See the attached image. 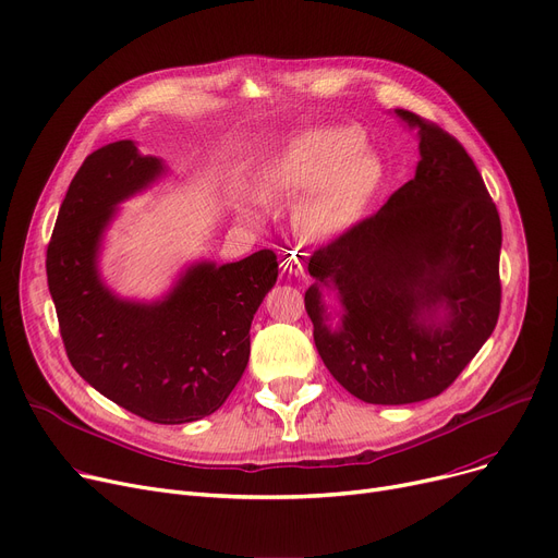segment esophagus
Returning <instances> with one entry per match:
<instances>
[{
	"label": "esophagus",
	"mask_w": 558,
	"mask_h": 558,
	"mask_svg": "<svg viewBox=\"0 0 558 558\" xmlns=\"http://www.w3.org/2000/svg\"><path fill=\"white\" fill-rule=\"evenodd\" d=\"M282 269L289 274V276H296L301 278L305 274V264H303V255L301 253H287L282 257Z\"/></svg>",
	"instance_id": "1"
}]
</instances>
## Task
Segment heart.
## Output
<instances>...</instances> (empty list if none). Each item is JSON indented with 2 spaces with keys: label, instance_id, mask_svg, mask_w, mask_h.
<instances>
[{
  "label": "heart",
  "instance_id": "obj_1",
  "mask_svg": "<svg viewBox=\"0 0 558 558\" xmlns=\"http://www.w3.org/2000/svg\"><path fill=\"white\" fill-rule=\"evenodd\" d=\"M385 181V165L350 126L307 129L291 135L255 171V194L264 203L299 198L296 226L314 240H337L366 215ZM240 215L262 221L257 203Z\"/></svg>",
  "mask_w": 558,
  "mask_h": 558
}]
</instances>
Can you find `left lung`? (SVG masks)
<instances>
[{"label": "left lung", "mask_w": 558, "mask_h": 558, "mask_svg": "<svg viewBox=\"0 0 558 558\" xmlns=\"http://www.w3.org/2000/svg\"><path fill=\"white\" fill-rule=\"evenodd\" d=\"M393 112L418 135L414 179L312 255L305 291L320 360L371 404L446 391L500 314L502 226L473 158L418 114Z\"/></svg>", "instance_id": "left-lung-1"}]
</instances>
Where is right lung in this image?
I'll return each instance as SVG.
<instances>
[{
  "label": "right lung",
  "instance_id": "1",
  "mask_svg": "<svg viewBox=\"0 0 558 558\" xmlns=\"http://www.w3.org/2000/svg\"><path fill=\"white\" fill-rule=\"evenodd\" d=\"M169 175L158 156L120 140L85 158L58 210L47 282L76 373L131 414L160 425L215 414L248 364L251 324L278 280L274 251L196 259L160 299L120 296L101 274L120 205Z\"/></svg>",
  "mask_w": 558,
  "mask_h": 558
}]
</instances>
